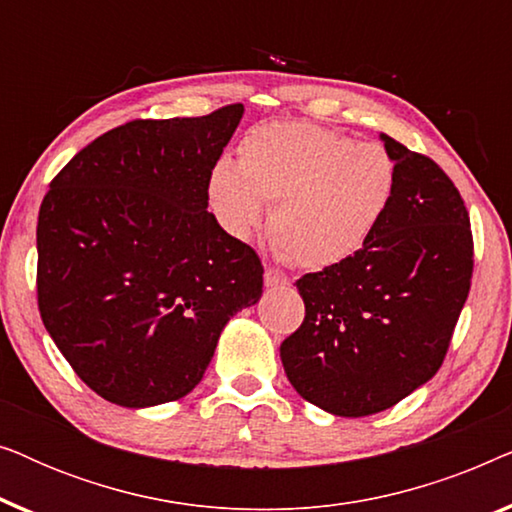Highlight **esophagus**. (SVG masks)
I'll use <instances>...</instances> for the list:
<instances>
[{
    "instance_id": "1",
    "label": "esophagus",
    "mask_w": 512,
    "mask_h": 512,
    "mask_svg": "<svg viewBox=\"0 0 512 512\" xmlns=\"http://www.w3.org/2000/svg\"><path fill=\"white\" fill-rule=\"evenodd\" d=\"M289 284V277L277 268H265V286H284Z\"/></svg>"
}]
</instances>
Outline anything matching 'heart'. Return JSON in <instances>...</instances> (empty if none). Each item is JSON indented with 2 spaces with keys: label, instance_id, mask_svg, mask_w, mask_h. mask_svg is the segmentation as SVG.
Segmentation results:
<instances>
[{
  "label": "heart",
  "instance_id": "b5f03b06",
  "mask_svg": "<svg viewBox=\"0 0 512 512\" xmlns=\"http://www.w3.org/2000/svg\"><path fill=\"white\" fill-rule=\"evenodd\" d=\"M396 163L382 144L356 142L312 123L251 130L240 160H219L209 202L221 226L249 237L270 209L272 242L300 268H328L356 254L387 214Z\"/></svg>",
  "mask_w": 512,
  "mask_h": 512
}]
</instances>
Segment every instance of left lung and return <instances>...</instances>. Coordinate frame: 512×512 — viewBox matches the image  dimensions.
Segmentation results:
<instances>
[{"mask_svg": "<svg viewBox=\"0 0 512 512\" xmlns=\"http://www.w3.org/2000/svg\"><path fill=\"white\" fill-rule=\"evenodd\" d=\"M396 163L387 214L345 261L296 282L305 319L282 342L305 401L366 417L403 401L443 366L473 277V233L436 160L382 135Z\"/></svg>", "mask_w": 512, "mask_h": 512, "instance_id": "1", "label": "left lung"}]
</instances>
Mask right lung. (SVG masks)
Instances as JSON below:
<instances>
[{
	"instance_id": "add662e5",
	"label": "right lung",
	"mask_w": 512,
	"mask_h": 512,
	"mask_svg": "<svg viewBox=\"0 0 512 512\" xmlns=\"http://www.w3.org/2000/svg\"><path fill=\"white\" fill-rule=\"evenodd\" d=\"M242 111L118 125L44 195L41 321L104 401L149 408L186 396L228 319L261 298V258L207 212L209 174Z\"/></svg>"
}]
</instances>
